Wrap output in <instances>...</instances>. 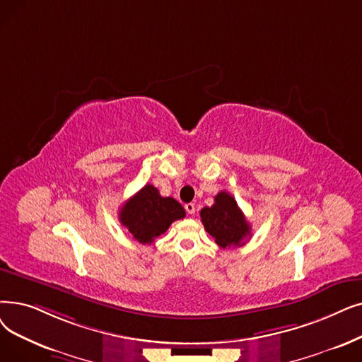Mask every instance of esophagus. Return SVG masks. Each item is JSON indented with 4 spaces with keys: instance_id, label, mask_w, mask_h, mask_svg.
<instances>
[{
    "instance_id": "esophagus-1",
    "label": "esophagus",
    "mask_w": 362,
    "mask_h": 362,
    "mask_svg": "<svg viewBox=\"0 0 362 362\" xmlns=\"http://www.w3.org/2000/svg\"><path fill=\"white\" fill-rule=\"evenodd\" d=\"M185 210H186V213H187V214H194V213H195V204H192V202L186 204V206H185Z\"/></svg>"
}]
</instances>
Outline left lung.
Masks as SVG:
<instances>
[{
	"label": "left lung",
	"mask_w": 362,
	"mask_h": 362,
	"mask_svg": "<svg viewBox=\"0 0 362 362\" xmlns=\"http://www.w3.org/2000/svg\"><path fill=\"white\" fill-rule=\"evenodd\" d=\"M201 222L220 248L240 247L251 237V226L235 198L226 191L214 197L211 207L199 211Z\"/></svg>",
	"instance_id": "left-lung-1"
}]
</instances>
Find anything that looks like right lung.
<instances>
[{"label": "right lung", "instance_id": "obj_1", "mask_svg": "<svg viewBox=\"0 0 362 362\" xmlns=\"http://www.w3.org/2000/svg\"><path fill=\"white\" fill-rule=\"evenodd\" d=\"M185 209L175 198H164L152 185H145L119 210V222L133 238L151 244L164 233L175 220L185 217Z\"/></svg>", "mask_w": 362, "mask_h": 362}]
</instances>
